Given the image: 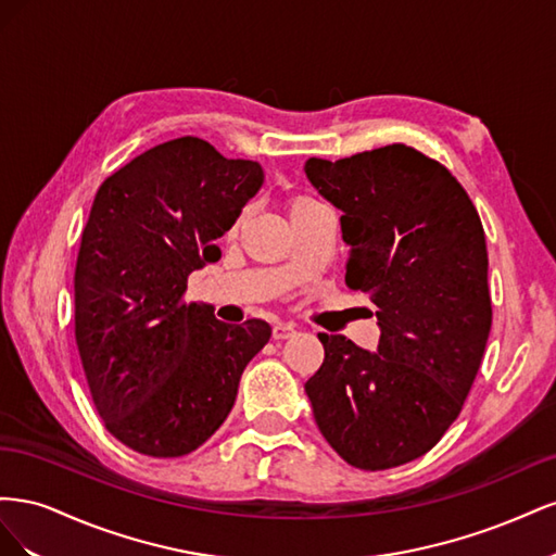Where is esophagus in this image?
Masks as SVG:
<instances>
[{
    "mask_svg": "<svg viewBox=\"0 0 556 556\" xmlns=\"http://www.w3.org/2000/svg\"><path fill=\"white\" fill-rule=\"evenodd\" d=\"M296 333V329H294V325H276L274 327V331H271V336H274V341H285V339H292V336Z\"/></svg>",
    "mask_w": 556,
    "mask_h": 556,
    "instance_id": "esophagus-1",
    "label": "esophagus"
}]
</instances>
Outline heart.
Returning <instances> with one entry per match:
<instances>
[{"label":"heart","instance_id":"heart-1","mask_svg":"<svg viewBox=\"0 0 556 556\" xmlns=\"http://www.w3.org/2000/svg\"><path fill=\"white\" fill-rule=\"evenodd\" d=\"M308 204H315V201L313 199H308V197H294L292 201H290V213L292 211H299V208H304V206H308Z\"/></svg>","mask_w":556,"mask_h":556}]
</instances>
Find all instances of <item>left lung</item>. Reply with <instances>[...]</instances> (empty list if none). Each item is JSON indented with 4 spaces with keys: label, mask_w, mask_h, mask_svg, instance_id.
<instances>
[{
    "label": "left lung",
    "mask_w": 556,
    "mask_h": 556,
    "mask_svg": "<svg viewBox=\"0 0 556 556\" xmlns=\"http://www.w3.org/2000/svg\"><path fill=\"white\" fill-rule=\"evenodd\" d=\"M341 208L345 285L378 306V352L317 333L325 362L306 382L327 443L362 470L427 454L459 417L492 329L480 215L441 162L406 143L306 162Z\"/></svg>",
    "instance_id": "1"
}]
</instances>
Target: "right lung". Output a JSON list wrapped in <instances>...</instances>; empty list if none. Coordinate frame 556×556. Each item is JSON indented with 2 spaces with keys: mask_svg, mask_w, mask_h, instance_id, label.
<instances>
[{
  "mask_svg": "<svg viewBox=\"0 0 556 556\" xmlns=\"http://www.w3.org/2000/svg\"><path fill=\"white\" fill-rule=\"evenodd\" d=\"M262 180L257 162L180 137L97 190L74 276L76 345L99 417L134 452L172 459L204 445L271 339L264 319L225 325L182 299Z\"/></svg>",
  "mask_w": 556,
  "mask_h": 556,
  "instance_id": "1",
  "label": "right lung"
}]
</instances>
